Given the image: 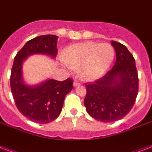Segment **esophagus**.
I'll return each mask as SVG.
<instances>
[{"label": "esophagus", "instance_id": "34e87169", "mask_svg": "<svg viewBox=\"0 0 152 152\" xmlns=\"http://www.w3.org/2000/svg\"><path fill=\"white\" fill-rule=\"evenodd\" d=\"M79 85H80V83L78 82H77V81H75V82H74V86L75 87L78 86Z\"/></svg>", "mask_w": 152, "mask_h": 152}]
</instances>
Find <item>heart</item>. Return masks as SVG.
<instances>
[{"label":"heart","mask_w":152,"mask_h":152,"mask_svg":"<svg viewBox=\"0 0 152 152\" xmlns=\"http://www.w3.org/2000/svg\"><path fill=\"white\" fill-rule=\"evenodd\" d=\"M115 50L109 43H78L63 51L62 58L70 69L80 68V76L86 80L102 77L113 62Z\"/></svg>","instance_id":"heart-1"}]
</instances>
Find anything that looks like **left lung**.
Masks as SVG:
<instances>
[{
	"mask_svg": "<svg viewBox=\"0 0 152 152\" xmlns=\"http://www.w3.org/2000/svg\"><path fill=\"white\" fill-rule=\"evenodd\" d=\"M116 60L112 70L92 83L86 84L84 104L97 121L113 122L129 113L138 94L139 79L136 62L128 48L112 41Z\"/></svg>",
	"mask_w": 152,
	"mask_h": 152,
	"instance_id": "left-lung-1",
	"label": "left lung"
}]
</instances>
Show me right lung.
I'll return each instance as SVG.
<instances>
[{"label": "right lung", "instance_id": "add662e5", "mask_svg": "<svg viewBox=\"0 0 152 152\" xmlns=\"http://www.w3.org/2000/svg\"><path fill=\"white\" fill-rule=\"evenodd\" d=\"M57 39V36L44 35L28 41L14 58L12 67L10 86L16 107L23 116L39 124L50 123L59 116L66 95L73 89V80L47 79L36 86H28L22 77V64L35 54L55 58Z\"/></svg>", "mask_w": 152, "mask_h": 152}]
</instances>
